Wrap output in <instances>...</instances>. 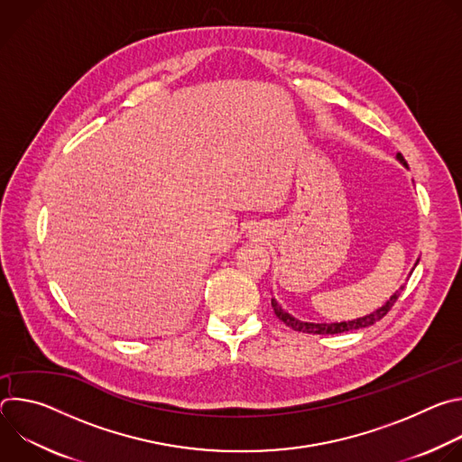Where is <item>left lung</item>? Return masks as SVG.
I'll return each mask as SVG.
<instances>
[{
	"mask_svg": "<svg viewBox=\"0 0 462 462\" xmlns=\"http://www.w3.org/2000/svg\"><path fill=\"white\" fill-rule=\"evenodd\" d=\"M397 159L408 168L404 157L399 153ZM417 265V263H415ZM404 287H401L397 292H394L380 309L373 310L371 314H365L362 318H356V319H349V321H335V323H312V321H301L294 316H291L287 310L282 309V305H278V301L273 298V309H274V314L291 328H294V331L298 333H307V335H338V333H347V331H356V328H364V327H369L373 323H376L378 319H382L389 310L391 307L394 305V301L399 300L401 292H402Z\"/></svg>",
	"mask_w": 462,
	"mask_h": 462,
	"instance_id": "obj_1",
	"label": "left lung"
}]
</instances>
